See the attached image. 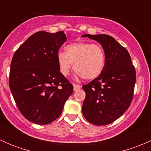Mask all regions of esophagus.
<instances>
[{"instance_id": "obj_1", "label": "esophagus", "mask_w": 151, "mask_h": 151, "mask_svg": "<svg viewBox=\"0 0 151 151\" xmlns=\"http://www.w3.org/2000/svg\"><path fill=\"white\" fill-rule=\"evenodd\" d=\"M81 85H77V84H74V91H77V90L80 89L81 88Z\"/></svg>"}]
</instances>
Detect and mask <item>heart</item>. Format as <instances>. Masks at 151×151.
Segmentation results:
<instances>
[{"mask_svg": "<svg viewBox=\"0 0 151 151\" xmlns=\"http://www.w3.org/2000/svg\"><path fill=\"white\" fill-rule=\"evenodd\" d=\"M65 50L57 55L59 69L65 77L69 74L73 63L74 70L85 80H93L102 72L105 55L101 45L77 42L67 45Z\"/></svg>", "mask_w": 151, "mask_h": 151, "instance_id": "1", "label": "heart"}]
</instances>
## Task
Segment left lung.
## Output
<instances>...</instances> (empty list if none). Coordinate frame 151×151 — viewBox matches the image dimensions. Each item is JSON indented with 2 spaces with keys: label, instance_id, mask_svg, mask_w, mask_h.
<instances>
[{
  "label": "left lung",
  "instance_id": "left-lung-1",
  "mask_svg": "<svg viewBox=\"0 0 151 151\" xmlns=\"http://www.w3.org/2000/svg\"><path fill=\"white\" fill-rule=\"evenodd\" d=\"M99 42L105 54L102 72L83 85L85 98L83 113L85 119L96 126L107 125L121 116L134 97L136 71L125 47L106 34L83 35Z\"/></svg>",
  "mask_w": 151,
  "mask_h": 151
}]
</instances>
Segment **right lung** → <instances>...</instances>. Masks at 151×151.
<instances>
[{"label": "right lung", "mask_w": 151, "mask_h": 151, "mask_svg": "<svg viewBox=\"0 0 151 151\" xmlns=\"http://www.w3.org/2000/svg\"><path fill=\"white\" fill-rule=\"evenodd\" d=\"M63 31H39L15 52L9 71V88L22 115L32 123L45 125L57 119L73 85L60 72L59 49L66 42Z\"/></svg>", "instance_id": "add662e5"}]
</instances>
